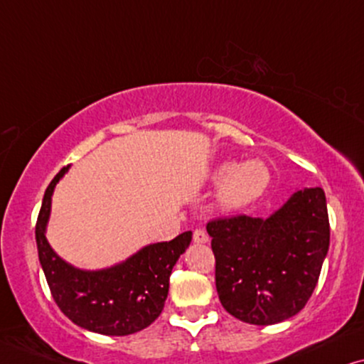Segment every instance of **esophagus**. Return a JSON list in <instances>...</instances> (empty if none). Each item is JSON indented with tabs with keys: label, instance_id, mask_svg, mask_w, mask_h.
<instances>
[{
	"label": "esophagus",
	"instance_id": "obj_1",
	"mask_svg": "<svg viewBox=\"0 0 364 364\" xmlns=\"http://www.w3.org/2000/svg\"><path fill=\"white\" fill-rule=\"evenodd\" d=\"M193 240H195V243H208V235L206 231L203 230H195V232H193Z\"/></svg>",
	"mask_w": 364,
	"mask_h": 364
}]
</instances>
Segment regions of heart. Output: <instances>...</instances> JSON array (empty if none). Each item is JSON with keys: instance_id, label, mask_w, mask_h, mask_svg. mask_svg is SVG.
Segmentation results:
<instances>
[{"instance_id": "obj_1", "label": "heart", "mask_w": 364, "mask_h": 364, "mask_svg": "<svg viewBox=\"0 0 364 364\" xmlns=\"http://www.w3.org/2000/svg\"><path fill=\"white\" fill-rule=\"evenodd\" d=\"M213 183L220 185L218 205L223 211H238L259 200L271 181L269 168L259 159L241 164L221 163L213 171Z\"/></svg>"}]
</instances>
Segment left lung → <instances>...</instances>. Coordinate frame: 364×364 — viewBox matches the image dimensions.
<instances>
[{"mask_svg":"<svg viewBox=\"0 0 364 364\" xmlns=\"http://www.w3.org/2000/svg\"><path fill=\"white\" fill-rule=\"evenodd\" d=\"M223 308L268 326L298 314L316 288L329 248L326 196L296 190L268 218L232 216L206 226Z\"/></svg>","mask_w":364,"mask_h":364,"instance_id":"obj_1","label":"left lung"}]
</instances>
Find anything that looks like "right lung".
<instances>
[{
    "label": "right lung",
    "instance_id": "obj_1",
    "mask_svg": "<svg viewBox=\"0 0 364 364\" xmlns=\"http://www.w3.org/2000/svg\"><path fill=\"white\" fill-rule=\"evenodd\" d=\"M66 171L68 168H63L48 186L36 223L38 256L53 298L73 323L88 331L106 336L141 331L161 314L168 298L169 274L190 246L193 232L143 246L109 268H76L58 256L46 240L53 191Z\"/></svg>",
    "mask_w": 364,
    "mask_h": 364
}]
</instances>
